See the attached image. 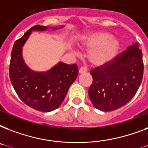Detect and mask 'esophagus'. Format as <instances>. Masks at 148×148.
Returning <instances> with one entry per match:
<instances>
[{"label": "esophagus", "mask_w": 148, "mask_h": 148, "mask_svg": "<svg viewBox=\"0 0 148 148\" xmlns=\"http://www.w3.org/2000/svg\"><path fill=\"white\" fill-rule=\"evenodd\" d=\"M87 71H88V69H87V67H80V69H79V73L80 74H82V73H85V72H87Z\"/></svg>", "instance_id": "34e87169"}]
</instances>
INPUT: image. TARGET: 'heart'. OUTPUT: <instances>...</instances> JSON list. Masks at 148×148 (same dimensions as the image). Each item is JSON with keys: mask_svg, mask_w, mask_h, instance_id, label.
<instances>
[{"mask_svg": "<svg viewBox=\"0 0 148 148\" xmlns=\"http://www.w3.org/2000/svg\"><path fill=\"white\" fill-rule=\"evenodd\" d=\"M107 32H97L87 37L84 45L93 49L89 55L90 62L95 66H103L113 60L119 48L116 39L110 38Z\"/></svg>", "mask_w": 148, "mask_h": 148, "instance_id": "1", "label": "heart"}]
</instances>
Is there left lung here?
Returning a JSON list of instances; mask_svg holds the SVG:
<instances>
[{
    "label": "left lung",
    "mask_w": 148,
    "mask_h": 148,
    "mask_svg": "<svg viewBox=\"0 0 148 148\" xmlns=\"http://www.w3.org/2000/svg\"><path fill=\"white\" fill-rule=\"evenodd\" d=\"M93 83L88 95L93 105L100 110L111 111L128 103L142 81V52L136 43L129 46L103 66L90 70Z\"/></svg>",
    "instance_id": "left-lung-1"
}]
</instances>
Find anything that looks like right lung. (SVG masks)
<instances>
[{"label": "right lung", "instance_id": "obj_1", "mask_svg": "<svg viewBox=\"0 0 148 148\" xmlns=\"http://www.w3.org/2000/svg\"><path fill=\"white\" fill-rule=\"evenodd\" d=\"M46 28L35 25L15 41L9 67L10 81L18 97L27 106L43 112L52 111L62 103L70 86L78 75L76 64L60 63L46 73L32 71L24 64L22 47L31 31Z\"/></svg>", "mask_w": 148, "mask_h": 148}]
</instances>
